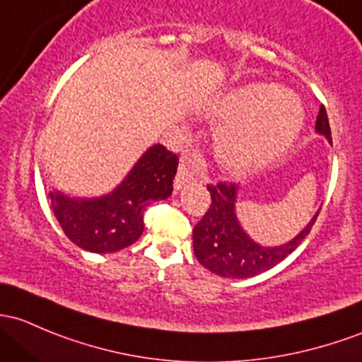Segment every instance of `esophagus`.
I'll return each mask as SVG.
<instances>
[{
    "label": "esophagus",
    "instance_id": "obj_1",
    "mask_svg": "<svg viewBox=\"0 0 362 362\" xmlns=\"http://www.w3.org/2000/svg\"><path fill=\"white\" fill-rule=\"evenodd\" d=\"M194 178H196V175H194L191 166H189V161L187 159H182L180 166H178V171H177V177H175V189L180 191V189H184L185 185H191Z\"/></svg>",
    "mask_w": 362,
    "mask_h": 362
}]
</instances>
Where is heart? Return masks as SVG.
<instances>
[{"mask_svg":"<svg viewBox=\"0 0 362 362\" xmlns=\"http://www.w3.org/2000/svg\"><path fill=\"white\" fill-rule=\"evenodd\" d=\"M222 124L215 139L220 163L243 171L283 154L303 124L302 105L291 91L253 83L222 95L208 111Z\"/></svg>","mask_w":362,"mask_h":362,"instance_id":"obj_1","label":"heart"}]
</instances>
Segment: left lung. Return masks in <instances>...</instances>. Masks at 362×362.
<instances>
[{
	"label": "left lung",
	"instance_id": "1",
	"mask_svg": "<svg viewBox=\"0 0 362 362\" xmlns=\"http://www.w3.org/2000/svg\"><path fill=\"white\" fill-rule=\"evenodd\" d=\"M315 130L332 142V128L325 105L319 107ZM208 191L211 196V204L192 230L194 253L203 267L216 276L229 277V279L253 277L283 262L302 245L319 215V211L315 213L305 229L291 241L274 248H265L250 239L239 226L235 216V194H238L235 184L220 182L216 185H208Z\"/></svg>",
	"mask_w": 362,
	"mask_h": 362
}]
</instances>
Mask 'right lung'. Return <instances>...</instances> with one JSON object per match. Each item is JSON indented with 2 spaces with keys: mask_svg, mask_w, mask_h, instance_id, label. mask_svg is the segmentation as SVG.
<instances>
[{
  "mask_svg": "<svg viewBox=\"0 0 362 362\" xmlns=\"http://www.w3.org/2000/svg\"><path fill=\"white\" fill-rule=\"evenodd\" d=\"M178 156L158 144L136 161L128 177L107 196L93 199L50 192L52 210L67 238L91 253H114L144 232V211L173 192Z\"/></svg>",
  "mask_w": 362,
  "mask_h": 362,
  "instance_id": "1",
  "label": "right lung"
}]
</instances>
